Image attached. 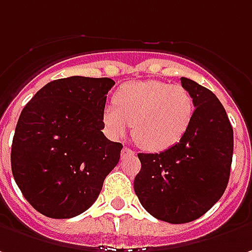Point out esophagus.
Instances as JSON below:
<instances>
[{"mask_svg": "<svg viewBox=\"0 0 252 252\" xmlns=\"http://www.w3.org/2000/svg\"><path fill=\"white\" fill-rule=\"evenodd\" d=\"M135 151L132 149H129V148H123V151H121V159H126V158H134Z\"/></svg>", "mask_w": 252, "mask_h": 252, "instance_id": "34e87169", "label": "esophagus"}]
</instances>
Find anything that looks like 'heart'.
<instances>
[{
    "label": "heart",
    "mask_w": 252,
    "mask_h": 252,
    "mask_svg": "<svg viewBox=\"0 0 252 252\" xmlns=\"http://www.w3.org/2000/svg\"><path fill=\"white\" fill-rule=\"evenodd\" d=\"M114 103L101 111L106 132L121 138L132 124L138 145L151 152L171 148L183 138L194 116V100L181 85L158 79L124 83L114 93Z\"/></svg>",
    "instance_id": "heart-1"
}]
</instances>
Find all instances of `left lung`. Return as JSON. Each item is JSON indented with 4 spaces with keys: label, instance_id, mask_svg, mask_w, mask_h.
I'll return each instance as SVG.
<instances>
[{
    "label": "left lung",
    "instance_id": "obj_1",
    "mask_svg": "<svg viewBox=\"0 0 252 252\" xmlns=\"http://www.w3.org/2000/svg\"><path fill=\"white\" fill-rule=\"evenodd\" d=\"M194 116L180 139L160 153H138L141 170L134 189L156 219L188 223L201 218L223 195L233 159V128L226 110L209 89L188 78Z\"/></svg>",
    "mask_w": 252,
    "mask_h": 252
}]
</instances>
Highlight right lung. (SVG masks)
Here are the masks:
<instances>
[{
  "mask_svg": "<svg viewBox=\"0 0 252 252\" xmlns=\"http://www.w3.org/2000/svg\"><path fill=\"white\" fill-rule=\"evenodd\" d=\"M110 78L69 76L47 83L23 107L11 151L12 174L41 215L69 219L89 209L117 166L123 145L101 129Z\"/></svg>",
  "mask_w": 252,
  "mask_h": 252,
  "instance_id": "obj_1",
  "label": "right lung"
}]
</instances>
